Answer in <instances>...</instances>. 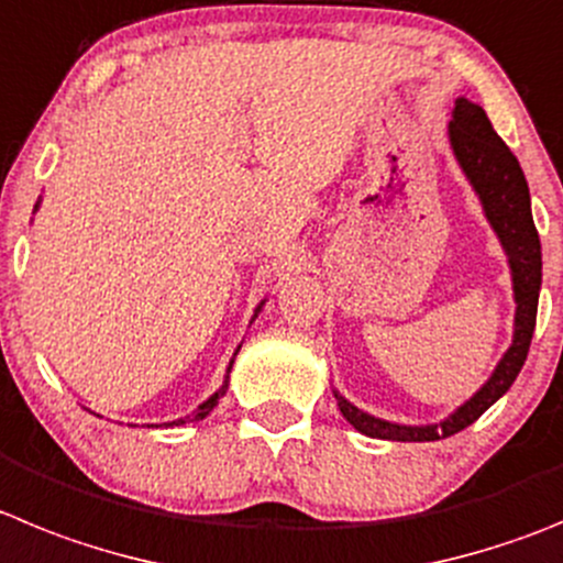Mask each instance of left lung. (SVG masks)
<instances>
[{"instance_id": "1", "label": "left lung", "mask_w": 563, "mask_h": 563, "mask_svg": "<svg viewBox=\"0 0 563 563\" xmlns=\"http://www.w3.org/2000/svg\"><path fill=\"white\" fill-rule=\"evenodd\" d=\"M450 142L463 173L472 180L474 192L481 195L488 223L494 225L505 254H508L510 276H514V298H517L514 343L494 368L492 379L466 405L457 407L450 419H443L441 424H390V421L374 419L368 412L357 410L352 401H345L343 396L334 394L343 419L368 438H383V441H438V438H450L455 432L466 430L514 385L525 360H528L530 340H533L541 290V242L539 231L533 225V214H530V189L522 167H519L517 156L508 151V144L497 136L486 111L468 102L466 97L455 100Z\"/></svg>"}]
</instances>
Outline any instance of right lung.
<instances>
[{"mask_svg":"<svg viewBox=\"0 0 563 563\" xmlns=\"http://www.w3.org/2000/svg\"><path fill=\"white\" fill-rule=\"evenodd\" d=\"M236 352H240V349H236ZM231 365H234V360H231ZM231 365H229V371H231ZM225 390H229V376H225V383H223V388L218 390V394L211 396V399H206L203 405L198 407V410L192 412V416H187V419H178V421H173V424H187V421H200V419H206V416H209L211 410H214V407H218V401H220V396H225Z\"/></svg>","mask_w":563,"mask_h":563,"instance_id":"right-lung-1","label":"right lung"}]
</instances>
